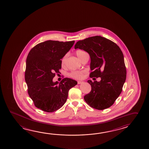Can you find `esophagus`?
I'll return each mask as SVG.
<instances>
[{
    "instance_id": "esophagus-1",
    "label": "esophagus",
    "mask_w": 149,
    "mask_h": 149,
    "mask_svg": "<svg viewBox=\"0 0 149 149\" xmlns=\"http://www.w3.org/2000/svg\"><path fill=\"white\" fill-rule=\"evenodd\" d=\"M82 82H84L83 81H77V84L79 85V84H82Z\"/></svg>"
}]
</instances>
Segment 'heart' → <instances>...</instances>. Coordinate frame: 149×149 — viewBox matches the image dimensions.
Wrapping results in <instances>:
<instances>
[{"label": "heart", "mask_w": 149, "mask_h": 149, "mask_svg": "<svg viewBox=\"0 0 149 149\" xmlns=\"http://www.w3.org/2000/svg\"><path fill=\"white\" fill-rule=\"evenodd\" d=\"M76 54L77 56L78 57V58L80 60H81L82 58L87 54V53L85 52L84 50H77L76 51ZM67 56V55L65 54L62 58L61 60V65L62 67H64L65 65ZM85 73V71H73L69 73L68 75L73 79H81L84 77Z\"/></svg>", "instance_id": "1"}]
</instances>
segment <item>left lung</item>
I'll return each mask as SVG.
<instances>
[{"label":"left lung","instance_id":"left-lung-1","mask_svg":"<svg viewBox=\"0 0 149 149\" xmlns=\"http://www.w3.org/2000/svg\"><path fill=\"white\" fill-rule=\"evenodd\" d=\"M74 49L89 53L91 70L89 77L101 78L99 82L88 80L91 90L84 96L86 102L98 110L110 107L121 93L126 78L122 50L114 42L100 36L78 41Z\"/></svg>","mask_w":149,"mask_h":149}]
</instances>
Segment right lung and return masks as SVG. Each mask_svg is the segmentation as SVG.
I'll list each match as a JSON object with an SVG mask.
<instances>
[{"mask_svg":"<svg viewBox=\"0 0 149 149\" xmlns=\"http://www.w3.org/2000/svg\"><path fill=\"white\" fill-rule=\"evenodd\" d=\"M74 43L49 40L36 45L29 53L25 72L27 93L35 107L42 111L51 113L60 109L67 99L69 89L77 84L68 78L60 83L52 80L61 69V59Z\"/></svg>","mask_w":149,"mask_h":149,"instance_id":"obj_1","label":"right lung"}]
</instances>
